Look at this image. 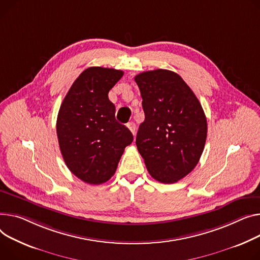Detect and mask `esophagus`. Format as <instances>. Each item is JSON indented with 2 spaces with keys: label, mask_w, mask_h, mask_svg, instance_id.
<instances>
[{
  "label": "esophagus",
  "mask_w": 260,
  "mask_h": 260,
  "mask_svg": "<svg viewBox=\"0 0 260 260\" xmlns=\"http://www.w3.org/2000/svg\"><path fill=\"white\" fill-rule=\"evenodd\" d=\"M127 127H128V129L132 132V134L135 136V134H136V124L134 123V122H128L127 123Z\"/></svg>",
  "instance_id": "esophagus-1"
}]
</instances>
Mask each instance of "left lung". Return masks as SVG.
<instances>
[{
    "label": "left lung",
    "instance_id": "1",
    "mask_svg": "<svg viewBox=\"0 0 260 260\" xmlns=\"http://www.w3.org/2000/svg\"><path fill=\"white\" fill-rule=\"evenodd\" d=\"M145 120L136 145L149 175L164 184L186 177L200 161L207 138L201 103L177 73L158 69L135 76Z\"/></svg>",
    "mask_w": 260,
    "mask_h": 260
}]
</instances>
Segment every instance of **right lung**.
I'll return each instance as SVG.
<instances>
[{"label":"right lung","instance_id":"add662e5","mask_svg":"<svg viewBox=\"0 0 260 260\" xmlns=\"http://www.w3.org/2000/svg\"><path fill=\"white\" fill-rule=\"evenodd\" d=\"M123 72L91 67L67 93L56 122L57 139L67 167L91 185L109 181L115 174L133 134L117 122L109 92Z\"/></svg>","mask_w":260,"mask_h":260}]
</instances>
